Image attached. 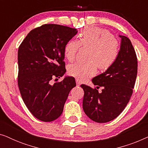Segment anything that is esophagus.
I'll return each instance as SVG.
<instances>
[{"label": "esophagus", "mask_w": 148, "mask_h": 148, "mask_svg": "<svg viewBox=\"0 0 148 148\" xmlns=\"http://www.w3.org/2000/svg\"><path fill=\"white\" fill-rule=\"evenodd\" d=\"M76 84H77V86H80L81 85V84H82V83H81V82L78 79H76Z\"/></svg>", "instance_id": "obj_1"}]
</instances>
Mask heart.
Wrapping results in <instances>:
<instances>
[{
    "mask_svg": "<svg viewBox=\"0 0 148 148\" xmlns=\"http://www.w3.org/2000/svg\"><path fill=\"white\" fill-rule=\"evenodd\" d=\"M80 46L90 49L89 62H75L68 66L69 74L80 80L94 75L97 66L101 70L108 69L119 55V42L108 30L98 27H85L81 32L79 41L71 40L66 42L64 54L69 61L75 59Z\"/></svg>",
    "mask_w": 148,
    "mask_h": 148,
    "instance_id": "b5f03b06",
    "label": "heart"
}]
</instances>
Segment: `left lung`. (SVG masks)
Returning <instances> with one entry per match:
<instances>
[{
  "label": "left lung",
  "mask_w": 148,
  "mask_h": 148,
  "mask_svg": "<svg viewBox=\"0 0 148 148\" xmlns=\"http://www.w3.org/2000/svg\"><path fill=\"white\" fill-rule=\"evenodd\" d=\"M121 38L120 50L114 64L103 73L92 79L96 88L82 84L84 91L83 109L90 119L107 123L116 119L130 100L137 73V58L130 40ZM103 88L102 92L97 89Z\"/></svg>",
  "instance_id": "8db88e82"
}]
</instances>
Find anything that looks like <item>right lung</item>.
Returning <instances> with one entry per match:
<instances>
[{"instance_id":"obj_1","label":"right lung","mask_w":148,"mask_h":148,"mask_svg":"<svg viewBox=\"0 0 148 148\" xmlns=\"http://www.w3.org/2000/svg\"><path fill=\"white\" fill-rule=\"evenodd\" d=\"M77 30L57 24H45L32 29L18 50V86L22 99L36 118L51 122L61 115L75 78L65 77L64 48Z\"/></svg>"}]
</instances>
